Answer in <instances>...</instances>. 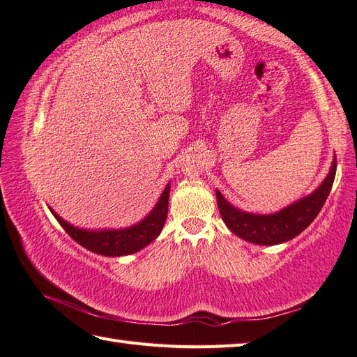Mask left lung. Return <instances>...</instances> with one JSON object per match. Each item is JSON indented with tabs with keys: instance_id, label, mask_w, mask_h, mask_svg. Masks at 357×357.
Returning <instances> with one entry per match:
<instances>
[{
	"instance_id": "obj_1",
	"label": "left lung",
	"mask_w": 357,
	"mask_h": 357,
	"mask_svg": "<svg viewBox=\"0 0 357 357\" xmlns=\"http://www.w3.org/2000/svg\"><path fill=\"white\" fill-rule=\"evenodd\" d=\"M334 176H336V158L333 159L326 178L316 190L308 197L292 202L288 207H283L282 211L269 215L240 211L230 204L220 190H216V202H218L222 221L236 236L249 243L261 244V246H274V244L296 238L311 225L322 211L328 195L331 192Z\"/></svg>"
}]
</instances>
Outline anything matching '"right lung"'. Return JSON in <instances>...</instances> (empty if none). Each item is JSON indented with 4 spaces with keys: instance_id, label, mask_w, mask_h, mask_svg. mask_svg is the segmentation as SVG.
Listing matches in <instances>:
<instances>
[{
    "instance_id": "1",
    "label": "right lung",
    "mask_w": 357,
    "mask_h": 357,
    "mask_svg": "<svg viewBox=\"0 0 357 357\" xmlns=\"http://www.w3.org/2000/svg\"><path fill=\"white\" fill-rule=\"evenodd\" d=\"M169 197H170V183L165 185L162 195L158 199L156 206L151 208V212L136 225L123 229H83L73 226L55 213L51 207L49 211L55 216V220L60 222V226L66 230V234L71 236L85 249L91 252L105 255V257H122L135 254L137 250L144 249L146 244L156 240L160 230L164 227L169 212Z\"/></svg>"
}]
</instances>
